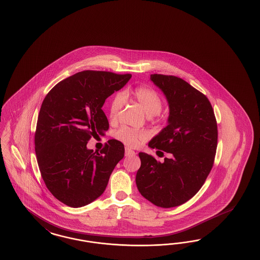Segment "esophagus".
<instances>
[{
  "instance_id": "1",
  "label": "esophagus",
  "mask_w": 260,
  "mask_h": 260,
  "mask_svg": "<svg viewBox=\"0 0 260 260\" xmlns=\"http://www.w3.org/2000/svg\"><path fill=\"white\" fill-rule=\"evenodd\" d=\"M135 154V152H134V150H131V149H128V148H126V150H125V155L126 156H132V155H134Z\"/></svg>"
}]
</instances>
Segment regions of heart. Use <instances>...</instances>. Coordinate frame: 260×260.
Wrapping results in <instances>:
<instances>
[{"instance_id": "b5f03b06", "label": "heart", "mask_w": 260, "mask_h": 260, "mask_svg": "<svg viewBox=\"0 0 260 260\" xmlns=\"http://www.w3.org/2000/svg\"><path fill=\"white\" fill-rule=\"evenodd\" d=\"M133 94L148 115L160 116L159 112L163 107V99L154 88L147 86H140L134 88ZM125 101L126 95L124 92H117L112 97L109 110V115L111 120L117 118ZM115 137L127 147L136 148L148 139L149 134L146 131L134 129L128 126H123L119 127L115 132Z\"/></svg>"}]
</instances>
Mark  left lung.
<instances>
[{
	"instance_id": "left-lung-1",
	"label": "left lung",
	"mask_w": 260,
	"mask_h": 260,
	"mask_svg": "<svg viewBox=\"0 0 260 260\" xmlns=\"http://www.w3.org/2000/svg\"><path fill=\"white\" fill-rule=\"evenodd\" d=\"M150 80L169 103L168 126L153 137L149 147L171 157L158 162L139 152L137 189L152 204L172 208L184 204L203 186L212 171L217 148V124L206 95L183 79L151 74ZM163 153V152H162Z\"/></svg>"
}]
</instances>
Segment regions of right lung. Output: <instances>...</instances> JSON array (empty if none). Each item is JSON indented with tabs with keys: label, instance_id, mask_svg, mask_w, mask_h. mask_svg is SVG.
<instances>
[{
	"label": "right lung",
	"instance_id": "add662e5",
	"mask_svg": "<svg viewBox=\"0 0 260 260\" xmlns=\"http://www.w3.org/2000/svg\"><path fill=\"white\" fill-rule=\"evenodd\" d=\"M131 78L132 74L81 71L59 82L42 103L36 157L47 189L63 204L79 208L94 201L124 157L118 140L110 139L100 152L88 150L87 144L109 129L103 105Z\"/></svg>",
	"mask_w": 260,
	"mask_h": 260
}]
</instances>
